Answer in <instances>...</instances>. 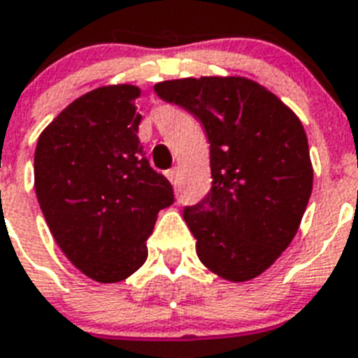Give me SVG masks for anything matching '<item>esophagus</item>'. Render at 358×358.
<instances>
[{
	"label": "esophagus",
	"instance_id": "34e87169",
	"mask_svg": "<svg viewBox=\"0 0 358 358\" xmlns=\"http://www.w3.org/2000/svg\"><path fill=\"white\" fill-rule=\"evenodd\" d=\"M166 177H168V181H170L173 186H176L177 185V168H172V170H168Z\"/></svg>",
	"mask_w": 358,
	"mask_h": 358
}]
</instances>
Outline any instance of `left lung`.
Returning a JSON list of instances; mask_svg holds the SVG:
<instances>
[{"label": "left lung", "mask_w": 358, "mask_h": 358, "mask_svg": "<svg viewBox=\"0 0 358 358\" xmlns=\"http://www.w3.org/2000/svg\"><path fill=\"white\" fill-rule=\"evenodd\" d=\"M153 90L194 115L210 143V192L182 214L201 264L229 282L256 278L291 245L311 197L302 122L245 76L164 80Z\"/></svg>", "instance_id": "1"}]
</instances>
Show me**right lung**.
<instances>
[{
    "mask_svg": "<svg viewBox=\"0 0 358 358\" xmlns=\"http://www.w3.org/2000/svg\"><path fill=\"white\" fill-rule=\"evenodd\" d=\"M141 87L102 85L73 100L41 135L34 190L52 238L71 264L99 283L143 267L172 185L144 157L137 137Z\"/></svg>",
    "mask_w": 358,
    "mask_h": 358,
    "instance_id": "obj_1",
    "label": "right lung"
}]
</instances>
